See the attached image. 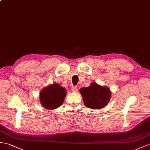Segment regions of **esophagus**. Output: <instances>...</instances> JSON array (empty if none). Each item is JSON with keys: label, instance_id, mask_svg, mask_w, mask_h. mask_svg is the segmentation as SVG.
<instances>
[{"label": "esophagus", "instance_id": "1", "mask_svg": "<svg viewBox=\"0 0 150 150\" xmlns=\"http://www.w3.org/2000/svg\"><path fill=\"white\" fill-rule=\"evenodd\" d=\"M77 87L76 86H72L71 87V91H73V92H76L77 91Z\"/></svg>", "mask_w": 150, "mask_h": 150}]
</instances>
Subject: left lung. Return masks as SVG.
<instances>
[{
	"label": "left lung",
	"instance_id": "left-lung-1",
	"mask_svg": "<svg viewBox=\"0 0 150 150\" xmlns=\"http://www.w3.org/2000/svg\"><path fill=\"white\" fill-rule=\"evenodd\" d=\"M82 94L84 105L91 109H100L105 107L111 98V92L108 87H102L96 83H92L89 87H82Z\"/></svg>",
	"mask_w": 150,
	"mask_h": 150
}]
</instances>
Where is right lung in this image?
Instances as JSON below:
<instances>
[{"instance_id":"1","label":"right lung","mask_w":150,"mask_h":150,"mask_svg":"<svg viewBox=\"0 0 150 150\" xmlns=\"http://www.w3.org/2000/svg\"><path fill=\"white\" fill-rule=\"evenodd\" d=\"M66 94L64 88L57 83H53L42 90L40 101L45 108L53 110L62 105Z\"/></svg>"}]
</instances>
